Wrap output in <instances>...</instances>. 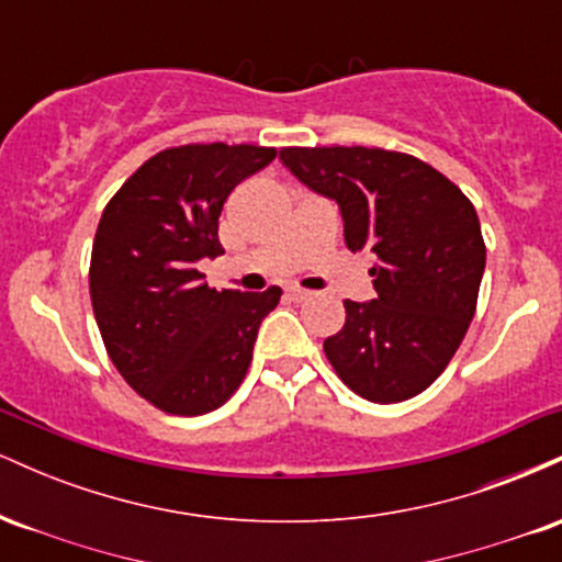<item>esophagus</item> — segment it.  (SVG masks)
Returning a JSON list of instances; mask_svg holds the SVG:
<instances>
[{
    "instance_id": "obj_1",
    "label": "esophagus",
    "mask_w": 562,
    "mask_h": 562,
    "mask_svg": "<svg viewBox=\"0 0 562 562\" xmlns=\"http://www.w3.org/2000/svg\"><path fill=\"white\" fill-rule=\"evenodd\" d=\"M288 299L290 301H306V299H312V293H308V290H303V288H288Z\"/></svg>"
}]
</instances>
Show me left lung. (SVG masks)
<instances>
[{
	"mask_svg": "<svg viewBox=\"0 0 562 562\" xmlns=\"http://www.w3.org/2000/svg\"><path fill=\"white\" fill-rule=\"evenodd\" d=\"M303 184L333 198L346 245L375 259V299L344 301L325 357L375 404L417 396L447 370L479 303L486 245L473 203L425 160L380 147H282Z\"/></svg>",
	"mask_w": 562,
	"mask_h": 562,
	"instance_id": "1",
	"label": "left lung"
}]
</instances>
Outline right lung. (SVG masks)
<instances>
[{"instance_id": "add662e5", "label": "right lung", "mask_w": 562, "mask_h": 562, "mask_svg": "<svg viewBox=\"0 0 562 562\" xmlns=\"http://www.w3.org/2000/svg\"><path fill=\"white\" fill-rule=\"evenodd\" d=\"M274 147L195 142L160 150L102 211L89 295L108 357L145 402L195 417L240 389L261 319L282 290H216L198 272L222 256L229 192L274 160Z\"/></svg>"}]
</instances>
